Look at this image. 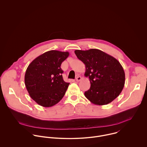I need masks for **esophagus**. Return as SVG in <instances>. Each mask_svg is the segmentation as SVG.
<instances>
[{
    "instance_id": "34e87169",
    "label": "esophagus",
    "mask_w": 147,
    "mask_h": 147,
    "mask_svg": "<svg viewBox=\"0 0 147 147\" xmlns=\"http://www.w3.org/2000/svg\"><path fill=\"white\" fill-rule=\"evenodd\" d=\"M81 80H82V77H81V76H77V78H76V82H80Z\"/></svg>"
}]
</instances>
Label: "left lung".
I'll use <instances>...</instances> for the list:
<instances>
[{
  "label": "left lung",
  "instance_id": "left-lung-1",
  "mask_svg": "<svg viewBox=\"0 0 147 147\" xmlns=\"http://www.w3.org/2000/svg\"><path fill=\"white\" fill-rule=\"evenodd\" d=\"M78 58L85 65V76L89 77L90 89L84 95L92 103L108 104L121 93L125 81L123 68L115 58L95 49L76 50Z\"/></svg>",
  "mask_w": 147,
  "mask_h": 147
}]
</instances>
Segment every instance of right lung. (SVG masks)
<instances>
[{"instance_id": "1", "label": "right lung", "mask_w": 147, "mask_h": 147, "mask_svg": "<svg viewBox=\"0 0 147 147\" xmlns=\"http://www.w3.org/2000/svg\"><path fill=\"white\" fill-rule=\"evenodd\" d=\"M69 53L50 50L38 56L28 65L25 84L30 97L38 105L51 107L64 96L69 83L63 80L62 63Z\"/></svg>"}]
</instances>
